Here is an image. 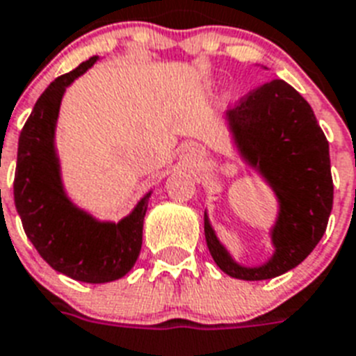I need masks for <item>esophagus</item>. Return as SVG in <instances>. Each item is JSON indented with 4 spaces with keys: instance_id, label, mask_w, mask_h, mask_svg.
Segmentation results:
<instances>
[{
    "instance_id": "esophagus-1",
    "label": "esophagus",
    "mask_w": 356,
    "mask_h": 356,
    "mask_svg": "<svg viewBox=\"0 0 356 356\" xmlns=\"http://www.w3.org/2000/svg\"><path fill=\"white\" fill-rule=\"evenodd\" d=\"M180 156L186 161H196L198 158H202V156H204V149H202L198 143H193L191 141V143L181 145Z\"/></svg>"
}]
</instances>
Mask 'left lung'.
I'll return each mask as SVG.
<instances>
[{"label": "left lung", "mask_w": 356, "mask_h": 356, "mask_svg": "<svg viewBox=\"0 0 356 356\" xmlns=\"http://www.w3.org/2000/svg\"><path fill=\"white\" fill-rule=\"evenodd\" d=\"M227 121L241 154L257 167L280 198L272 229L275 254L246 268L229 257L204 218L209 254L222 272L244 281L272 280L289 272L316 248L332 209L329 143L311 104L285 81H270L229 108Z\"/></svg>", "instance_id": "8db88e82"}]
</instances>
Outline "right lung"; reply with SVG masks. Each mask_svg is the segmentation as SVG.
Masks as SVG:
<instances>
[{
    "label": "right lung",
    "mask_w": 356,
    "mask_h": 356,
    "mask_svg": "<svg viewBox=\"0 0 356 356\" xmlns=\"http://www.w3.org/2000/svg\"><path fill=\"white\" fill-rule=\"evenodd\" d=\"M95 60L58 76L34 104L19 134L14 204L25 235L51 268L84 283H108L129 274L138 259L150 193L118 224L99 222L64 195L53 145L58 108L65 88Z\"/></svg>",
    "instance_id": "right-lung-1"
}]
</instances>
